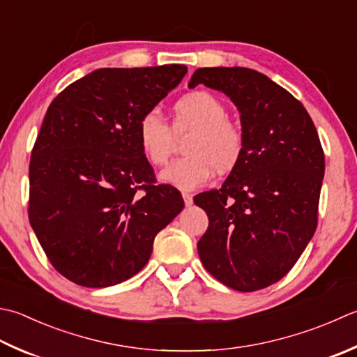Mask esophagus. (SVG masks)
<instances>
[{"label":"esophagus","mask_w":357,"mask_h":357,"mask_svg":"<svg viewBox=\"0 0 357 357\" xmlns=\"http://www.w3.org/2000/svg\"><path fill=\"white\" fill-rule=\"evenodd\" d=\"M183 198H184V202H185L187 207L193 204V197L190 193H183Z\"/></svg>","instance_id":"obj_1"}]
</instances>
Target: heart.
<instances>
[{
  "mask_svg": "<svg viewBox=\"0 0 357 357\" xmlns=\"http://www.w3.org/2000/svg\"><path fill=\"white\" fill-rule=\"evenodd\" d=\"M192 130L183 145L184 155L160 172V179L181 190L204 185L215 170L227 174L240 164L246 145L244 131L227 117V107L204 89L190 91L174 102L172 128L158 111L151 109L137 123V141L153 167L170 158L173 135Z\"/></svg>",
  "mask_w": 357,
  "mask_h": 357,
  "instance_id": "heart-1",
  "label": "heart"
}]
</instances>
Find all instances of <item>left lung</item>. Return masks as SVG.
I'll return each instance as SVG.
<instances>
[{
    "label": "left lung",
    "instance_id": "obj_1",
    "mask_svg": "<svg viewBox=\"0 0 357 357\" xmlns=\"http://www.w3.org/2000/svg\"><path fill=\"white\" fill-rule=\"evenodd\" d=\"M199 83L236 105L246 145L220 190L193 199L208 216L198 254L229 288H268L288 274L316 232L322 144L303 105L261 73L199 68L188 88Z\"/></svg>",
    "mask_w": 357,
    "mask_h": 357
}]
</instances>
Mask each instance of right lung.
<instances>
[{
	"instance_id": "1",
	"label": "right lung",
	"mask_w": 357,
	"mask_h": 357,
	"mask_svg": "<svg viewBox=\"0 0 357 357\" xmlns=\"http://www.w3.org/2000/svg\"><path fill=\"white\" fill-rule=\"evenodd\" d=\"M184 65L103 68L49 105L29 164V222L55 271L107 288L141 271L184 207L158 184L137 123L183 80Z\"/></svg>"
}]
</instances>
